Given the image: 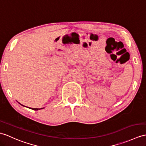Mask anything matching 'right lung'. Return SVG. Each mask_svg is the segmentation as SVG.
<instances>
[{"mask_svg": "<svg viewBox=\"0 0 146 146\" xmlns=\"http://www.w3.org/2000/svg\"><path fill=\"white\" fill-rule=\"evenodd\" d=\"M19 104L20 105H22V106H24V105H22V104H20L19 102ZM25 107H27V106H25ZM30 108V109H31V110H41V109H43L44 108Z\"/></svg>", "mask_w": 146, "mask_h": 146, "instance_id": "right-lung-1", "label": "right lung"}]
</instances>
